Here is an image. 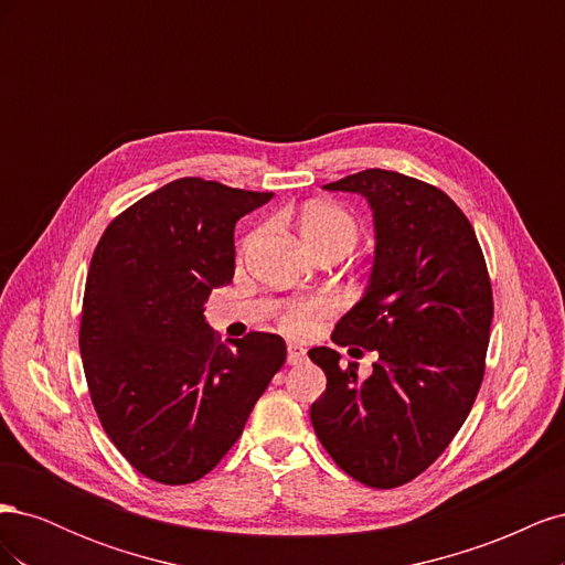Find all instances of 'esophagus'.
Masks as SVG:
<instances>
[{"label": "esophagus", "mask_w": 565, "mask_h": 565, "mask_svg": "<svg viewBox=\"0 0 565 565\" xmlns=\"http://www.w3.org/2000/svg\"><path fill=\"white\" fill-rule=\"evenodd\" d=\"M303 361H306V349H301L299 344H287V363L299 365Z\"/></svg>", "instance_id": "1"}]
</instances>
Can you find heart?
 Segmentation results:
<instances>
[{
  "mask_svg": "<svg viewBox=\"0 0 565 565\" xmlns=\"http://www.w3.org/2000/svg\"><path fill=\"white\" fill-rule=\"evenodd\" d=\"M301 233L309 247L322 243H347L353 247L358 237L355 218L344 210L330 202L311 204L309 210L301 214ZM252 243V237L245 241V247ZM337 311V301L328 295H313V297H297L289 299L278 316L282 332L289 337H306L311 334L316 324L324 318H330Z\"/></svg>",
  "mask_w": 565,
  "mask_h": 565,
  "instance_id": "obj_1",
  "label": "heart"
}]
</instances>
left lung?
<instances>
[{"instance_id":"8db88e82","label":"left lung","mask_w":565,"mask_h":565,"mask_svg":"<svg viewBox=\"0 0 565 565\" xmlns=\"http://www.w3.org/2000/svg\"><path fill=\"white\" fill-rule=\"evenodd\" d=\"M328 191L361 193L374 212V266L365 297L337 322L339 347L377 351L367 380L309 351L328 388L311 405L322 448L370 488L413 481L450 446L486 374L492 287L473 226L440 188L365 169Z\"/></svg>"}]
</instances>
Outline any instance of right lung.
Returning <instances> with one entry per match:
<instances>
[{"instance_id": "1", "label": "right lung", "mask_w": 565, "mask_h": 565, "mask_svg": "<svg viewBox=\"0 0 565 565\" xmlns=\"http://www.w3.org/2000/svg\"><path fill=\"white\" fill-rule=\"evenodd\" d=\"M273 193L183 177L117 214L84 285L79 353L100 426L129 465L164 486L210 473L241 438L285 341L221 344L202 306L235 273V221Z\"/></svg>"}]
</instances>
